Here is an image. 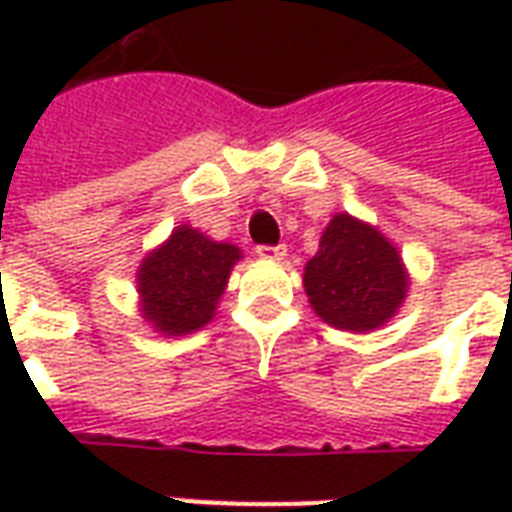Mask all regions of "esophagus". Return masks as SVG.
<instances>
[{
    "mask_svg": "<svg viewBox=\"0 0 512 512\" xmlns=\"http://www.w3.org/2000/svg\"><path fill=\"white\" fill-rule=\"evenodd\" d=\"M257 255L263 257V260H285V255H288V249H285V244H279V246H257Z\"/></svg>",
    "mask_w": 512,
    "mask_h": 512,
    "instance_id": "obj_1",
    "label": "esophagus"
}]
</instances>
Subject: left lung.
<instances>
[{
  "mask_svg": "<svg viewBox=\"0 0 512 512\" xmlns=\"http://www.w3.org/2000/svg\"><path fill=\"white\" fill-rule=\"evenodd\" d=\"M304 290L318 318L343 332H373L406 299L408 274L397 249L373 224L337 213L304 266Z\"/></svg>",
  "mask_w": 512,
  "mask_h": 512,
  "instance_id": "8db88e82",
  "label": "left lung"
}]
</instances>
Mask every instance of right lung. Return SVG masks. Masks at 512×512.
<instances>
[{"label":"right lung","instance_id":"add662e5","mask_svg":"<svg viewBox=\"0 0 512 512\" xmlns=\"http://www.w3.org/2000/svg\"><path fill=\"white\" fill-rule=\"evenodd\" d=\"M241 249L180 224L136 271L139 307L156 332L180 337L211 321Z\"/></svg>","mask_w":512,"mask_h":512}]
</instances>
